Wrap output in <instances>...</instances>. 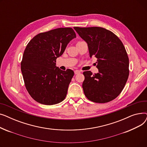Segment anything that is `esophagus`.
Listing matches in <instances>:
<instances>
[{"label": "esophagus", "mask_w": 147, "mask_h": 147, "mask_svg": "<svg viewBox=\"0 0 147 147\" xmlns=\"http://www.w3.org/2000/svg\"><path fill=\"white\" fill-rule=\"evenodd\" d=\"M74 73H75V74H78L80 73V71L79 70H75Z\"/></svg>", "instance_id": "esophagus-1"}]
</instances>
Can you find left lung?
I'll list each match as a JSON object with an SVG mask.
<instances>
[{"mask_svg":"<svg viewBox=\"0 0 147 147\" xmlns=\"http://www.w3.org/2000/svg\"><path fill=\"white\" fill-rule=\"evenodd\" d=\"M74 28L88 43L90 57L97 58L99 72H83L84 95L96 103L112 101L120 95L129 77V58L124 45L116 35L104 28Z\"/></svg>","mask_w":147,"mask_h":147,"instance_id":"1","label":"left lung"}]
</instances>
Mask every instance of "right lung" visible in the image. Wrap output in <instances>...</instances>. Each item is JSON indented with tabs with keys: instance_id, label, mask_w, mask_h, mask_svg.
<instances>
[{
	"instance_id": "right-lung-1",
	"label": "right lung",
	"mask_w": 147,
	"mask_h": 147,
	"mask_svg": "<svg viewBox=\"0 0 147 147\" xmlns=\"http://www.w3.org/2000/svg\"><path fill=\"white\" fill-rule=\"evenodd\" d=\"M76 37L72 28H58L37 34L27 44L21 69L26 89L37 102L51 105L66 97L74 73L70 69L61 70L56 59Z\"/></svg>"
}]
</instances>
